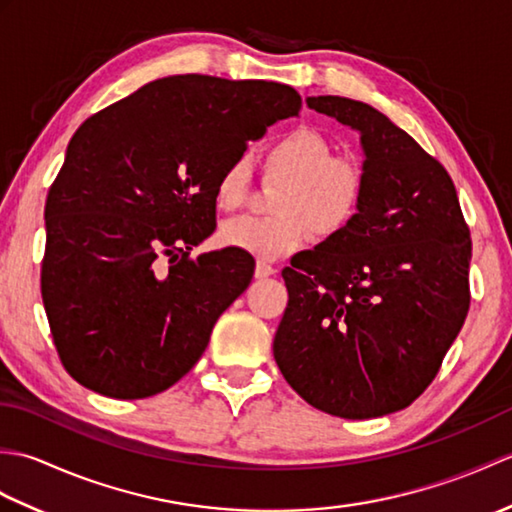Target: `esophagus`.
<instances>
[{
  "instance_id": "1",
  "label": "esophagus",
  "mask_w": 512,
  "mask_h": 512,
  "mask_svg": "<svg viewBox=\"0 0 512 512\" xmlns=\"http://www.w3.org/2000/svg\"><path fill=\"white\" fill-rule=\"evenodd\" d=\"M275 273H277V268H275L273 264H268L266 259H259L257 266H255V275H257L259 279L270 277V275H275Z\"/></svg>"
}]
</instances>
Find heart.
<instances>
[{"mask_svg": "<svg viewBox=\"0 0 512 512\" xmlns=\"http://www.w3.org/2000/svg\"><path fill=\"white\" fill-rule=\"evenodd\" d=\"M264 176L281 180L275 215L237 217L222 226V242L244 253L275 259L308 244L312 231L334 237L350 228L365 200V171L356 160L334 156L328 138L312 127H295L264 149ZM248 195V171L233 160L215 184L222 211H237Z\"/></svg>", "mask_w": 512, "mask_h": 512, "instance_id": "obj_1", "label": "heart"}]
</instances>
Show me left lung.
<instances>
[{"label":"left lung","mask_w":512,"mask_h":512,"mask_svg":"<svg viewBox=\"0 0 512 512\" xmlns=\"http://www.w3.org/2000/svg\"><path fill=\"white\" fill-rule=\"evenodd\" d=\"M361 134L365 200L343 233L292 257L273 352L297 394L350 420L409 407L469 312L471 233L440 162L372 105L310 96Z\"/></svg>","instance_id":"obj_1"}]
</instances>
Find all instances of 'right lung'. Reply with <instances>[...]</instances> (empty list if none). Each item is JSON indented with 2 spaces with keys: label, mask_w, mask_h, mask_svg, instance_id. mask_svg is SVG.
Here are the masks:
<instances>
[{
  "label": "right lung",
  "mask_w": 512,
  "mask_h": 512,
  "mask_svg": "<svg viewBox=\"0 0 512 512\" xmlns=\"http://www.w3.org/2000/svg\"><path fill=\"white\" fill-rule=\"evenodd\" d=\"M299 110L284 83L178 74L76 129L48 191L41 264L52 341L76 383L147 398L200 361L255 273L237 248L189 257L215 231L217 178Z\"/></svg>",
  "instance_id": "add662e5"
}]
</instances>
